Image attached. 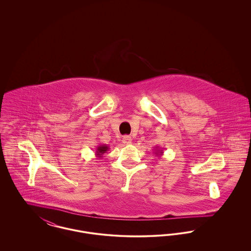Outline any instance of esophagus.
<instances>
[{"instance_id":"esophagus-1","label":"esophagus","mask_w":251,"mask_h":251,"mask_svg":"<svg viewBox=\"0 0 251 251\" xmlns=\"http://www.w3.org/2000/svg\"><path fill=\"white\" fill-rule=\"evenodd\" d=\"M122 142L125 144V145H129V144H131V136H129V135H124V136H123V138H122Z\"/></svg>"}]
</instances>
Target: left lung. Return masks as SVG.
Here are the masks:
<instances>
[{"mask_svg":"<svg viewBox=\"0 0 251 251\" xmlns=\"http://www.w3.org/2000/svg\"><path fill=\"white\" fill-rule=\"evenodd\" d=\"M155 148H156V151H155L156 156L163 155V153H164V151H163V149H161V148H159V147H155Z\"/></svg>","mask_w":251,"mask_h":251,"instance_id":"1","label":"left lung"}]
</instances>
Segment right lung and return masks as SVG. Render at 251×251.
I'll return each mask as SVG.
<instances>
[{"label":"right lung","mask_w":251,"mask_h":251,"mask_svg":"<svg viewBox=\"0 0 251 251\" xmlns=\"http://www.w3.org/2000/svg\"><path fill=\"white\" fill-rule=\"evenodd\" d=\"M108 150H109V147H108L107 145H104V144L99 145V146L97 147V149H96V156H97L99 159L101 158L102 155L107 151Z\"/></svg>","instance_id":"obj_1"}]
</instances>
